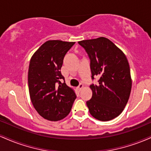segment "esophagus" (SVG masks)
<instances>
[{
    "instance_id": "34e87169",
    "label": "esophagus",
    "mask_w": 151,
    "mask_h": 151,
    "mask_svg": "<svg viewBox=\"0 0 151 151\" xmlns=\"http://www.w3.org/2000/svg\"><path fill=\"white\" fill-rule=\"evenodd\" d=\"M83 88H84V84H79V86H78V87H77V90H78V91H80L81 90L83 89Z\"/></svg>"
}]
</instances>
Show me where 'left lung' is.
Listing matches in <instances>:
<instances>
[{"mask_svg": "<svg viewBox=\"0 0 151 151\" xmlns=\"http://www.w3.org/2000/svg\"><path fill=\"white\" fill-rule=\"evenodd\" d=\"M91 63V77H99L97 85L91 84L92 97L86 101L89 113L101 121L115 119L127 104L132 86L131 71L125 54L108 38L79 41Z\"/></svg>", "mask_w": 151, "mask_h": 151, "instance_id": "left-lung-1", "label": "left lung"}]
</instances>
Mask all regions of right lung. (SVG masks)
Segmentation results:
<instances>
[{"mask_svg":"<svg viewBox=\"0 0 151 151\" xmlns=\"http://www.w3.org/2000/svg\"><path fill=\"white\" fill-rule=\"evenodd\" d=\"M75 42L47 40L30 59L28 88L34 108L45 119L58 121L70 114L75 100L72 88L61 82V67L66 53Z\"/></svg>","mask_w":151,"mask_h":151,"instance_id":"obj_1","label":"right lung"}]
</instances>
